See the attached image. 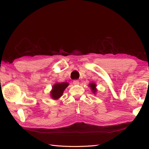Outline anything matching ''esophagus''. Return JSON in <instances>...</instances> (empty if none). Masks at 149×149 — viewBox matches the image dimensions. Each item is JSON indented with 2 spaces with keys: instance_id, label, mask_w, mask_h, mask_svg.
Segmentation results:
<instances>
[{
  "instance_id": "34e87169",
  "label": "esophagus",
  "mask_w": 149,
  "mask_h": 149,
  "mask_svg": "<svg viewBox=\"0 0 149 149\" xmlns=\"http://www.w3.org/2000/svg\"><path fill=\"white\" fill-rule=\"evenodd\" d=\"M79 82L78 80H74L73 81V84L74 85H78V84H79Z\"/></svg>"
}]
</instances>
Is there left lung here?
I'll list each match as a JSON object with an SVG mask.
<instances>
[{
    "mask_svg": "<svg viewBox=\"0 0 149 149\" xmlns=\"http://www.w3.org/2000/svg\"><path fill=\"white\" fill-rule=\"evenodd\" d=\"M89 87L91 88V90L92 91L93 93L96 94L97 93V88H96V84L94 83H91L89 84Z\"/></svg>",
    "mask_w": 149,
    "mask_h": 149,
    "instance_id": "obj_1",
    "label": "left lung"
}]
</instances>
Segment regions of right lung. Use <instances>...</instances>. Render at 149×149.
<instances>
[{"instance_id": "right-lung-1", "label": "right lung", "mask_w": 149, "mask_h": 149, "mask_svg": "<svg viewBox=\"0 0 149 149\" xmlns=\"http://www.w3.org/2000/svg\"><path fill=\"white\" fill-rule=\"evenodd\" d=\"M68 83H56L52 86L50 91V97L54 100H58L62 96L65 89L68 87Z\"/></svg>"}]
</instances>
